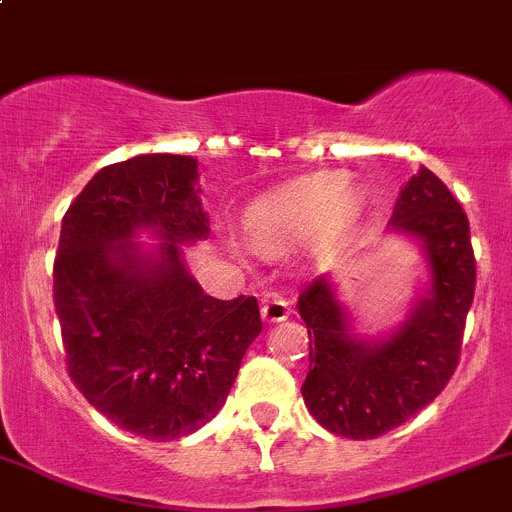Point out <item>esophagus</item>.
<instances>
[{
  "instance_id": "obj_1",
  "label": "esophagus",
  "mask_w": 512,
  "mask_h": 512,
  "mask_svg": "<svg viewBox=\"0 0 512 512\" xmlns=\"http://www.w3.org/2000/svg\"><path fill=\"white\" fill-rule=\"evenodd\" d=\"M260 312L267 322H285L289 317V304L280 297V294H270V297L262 299Z\"/></svg>"
}]
</instances>
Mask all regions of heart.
Listing matches in <instances>:
<instances>
[{
    "label": "heart",
    "mask_w": 512,
    "mask_h": 512,
    "mask_svg": "<svg viewBox=\"0 0 512 512\" xmlns=\"http://www.w3.org/2000/svg\"><path fill=\"white\" fill-rule=\"evenodd\" d=\"M361 210L359 190L342 188L337 175H317L257 198L245 210V230L262 252L299 247L317 232L322 242H337L356 225Z\"/></svg>",
    "instance_id": "obj_1"
}]
</instances>
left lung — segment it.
<instances>
[{
    "instance_id": "8db88e82",
    "label": "left lung",
    "mask_w": 512,
    "mask_h": 512,
    "mask_svg": "<svg viewBox=\"0 0 512 512\" xmlns=\"http://www.w3.org/2000/svg\"><path fill=\"white\" fill-rule=\"evenodd\" d=\"M389 225L421 242L431 275L399 329L384 339L356 337L327 277L304 287L297 302L309 334L304 404L327 431L354 441L401 426L446 389L476 292L468 218L431 170L401 188Z\"/></svg>"
}]
</instances>
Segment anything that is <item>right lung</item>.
I'll return each instance as SVG.
<instances>
[{
	"mask_svg": "<svg viewBox=\"0 0 512 512\" xmlns=\"http://www.w3.org/2000/svg\"><path fill=\"white\" fill-rule=\"evenodd\" d=\"M153 229L164 242L132 240ZM210 235L198 160L148 153L101 168L61 220L54 307L66 369L116 426L175 441L223 409L262 332L255 297L215 299L180 245Z\"/></svg>",
	"mask_w": 512,
	"mask_h": 512,
	"instance_id": "add662e5",
	"label": "right lung"
}]
</instances>
